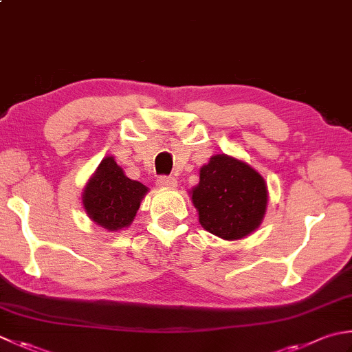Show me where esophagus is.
Returning a JSON list of instances; mask_svg holds the SVG:
<instances>
[{"label": "esophagus", "instance_id": "34e87169", "mask_svg": "<svg viewBox=\"0 0 352 352\" xmlns=\"http://www.w3.org/2000/svg\"><path fill=\"white\" fill-rule=\"evenodd\" d=\"M157 184L160 186V188H175L177 178L170 177V175H162L157 178Z\"/></svg>", "mask_w": 352, "mask_h": 352}]
</instances>
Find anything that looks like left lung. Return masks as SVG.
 Segmentation results:
<instances>
[{
  "label": "left lung",
  "instance_id": "obj_1",
  "mask_svg": "<svg viewBox=\"0 0 352 352\" xmlns=\"http://www.w3.org/2000/svg\"><path fill=\"white\" fill-rule=\"evenodd\" d=\"M203 229L223 239H241L258 229L265 215L268 190L249 164L217 154L199 169V183L190 190Z\"/></svg>",
  "mask_w": 352,
  "mask_h": 352
}]
</instances>
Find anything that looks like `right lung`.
I'll use <instances>...</instances> for the list:
<instances>
[{"instance_id": "1", "label": "right lung", "mask_w": 352, "mask_h": 352, "mask_svg": "<svg viewBox=\"0 0 352 352\" xmlns=\"http://www.w3.org/2000/svg\"><path fill=\"white\" fill-rule=\"evenodd\" d=\"M146 192V186L125 175L114 157H105L88 180L82 203L96 224L117 232L134 221Z\"/></svg>"}]
</instances>
